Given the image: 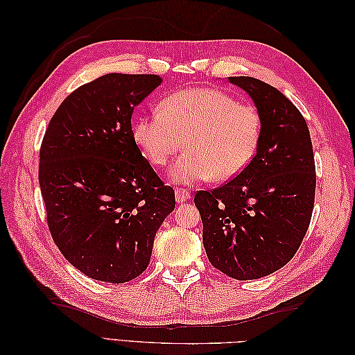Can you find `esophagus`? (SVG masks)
<instances>
[{"label":"esophagus","mask_w":355,"mask_h":355,"mask_svg":"<svg viewBox=\"0 0 355 355\" xmlns=\"http://www.w3.org/2000/svg\"><path fill=\"white\" fill-rule=\"evenodd\" d=\"M191 198V193L187 192V189H183V187H177L175 189V200L177 202H184Z\"/></svg>","instance_id":"1"}]
</instances>
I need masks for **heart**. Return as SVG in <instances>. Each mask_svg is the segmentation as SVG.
<instances>
[{"label": "heart", "mask_w": 355, "mask_h": 355, "mask_svg": "<svg viewBox=\"0 0 355 355\" xmlns=\"http://www.w3.org/2000/svg\"><path fill=\"white\" fill-rule=\"evenodd\" d=\"M262 120L250 105L215 88H191L173 93L162 110L137 119L134 139L154 166H164L183 148L186 153L171 169L173 182L192 184L214 178L238 177L256 154Z\"/></svg>", "instance_id": "obj_1"}]
</instances>
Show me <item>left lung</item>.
I'll use <instances>...</instances> for the list:
<instances>
[{"instance_id": "obj_1", "label": "left lung", "mask_w": 355, "mask_h": 355, "mask_svg": "<svg viewBox=\"0 0 355 355\" xmlns=\"http://www.w3.org/2000/svg\"><path fill=\"white\" fill-rule=\"evenodd\" d=\"M250 94L262 120L250 164L193 202L202 221V244L215 268L238 281L258 279L290 262L311 221L315 164L304 116L259 79L229 78Z\"/></svg>"}]
</instances>
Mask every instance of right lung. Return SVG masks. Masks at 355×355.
Here are the masks:
<instances>
[{
  "label": "right lung",
  "instance_id": "right-lung-1",
  "mask_svg": "<svg viewBox=\"0 0 355 355\" xmlns=\"http://www.w3.org/2000/svg\"><path fill=\"white\" fill-rule=\"evenodd\" d=\"M160 84L157 74H105L67 96L44 134L40 186L51 238L96 281L140 276L175 209V192L141 155L131 126L134 108Z\"/></svg>",
  "mask_w": 355,
  "mask_h": 355
}]
</instances>
